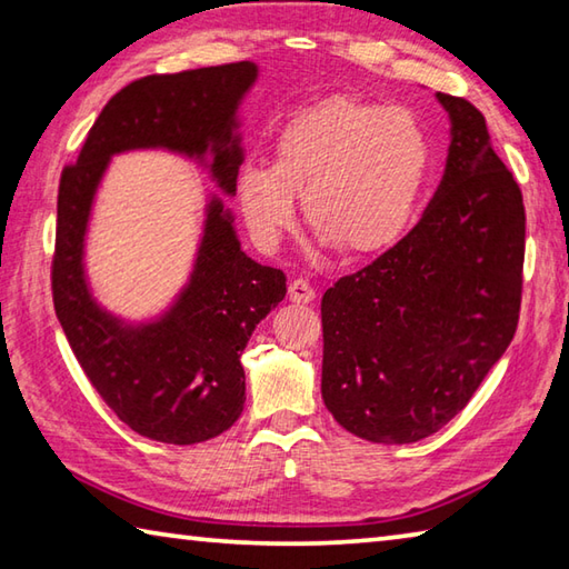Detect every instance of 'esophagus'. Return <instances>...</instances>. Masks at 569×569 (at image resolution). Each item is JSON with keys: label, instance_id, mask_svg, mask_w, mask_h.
Wrapping results in <instances>:
<instances>
[{"label": "esophagus", "instance_id": "1", "mask_svg": "<svg viewBox=\"0 0 569 569\" xmlns=\"http://www.w3.org/2000/svg\"><path fill=\"white\" fill-rule=\"evenodd\" d=\"M288 296H291L293 303H311L316 298L313 286L303 281V278H296V281L288 283Z\"/></svg>", "mask_w": 569, "mask_h": 569}]
</instances>
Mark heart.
Returning a JSON list of instances; mask_svg holds the SVG:
<instances>
[{"mask_svg":"<svg viewBox=\"0 0 569 569\" xmlns=\"http://www.w3.org/2000/svg\"><path fill=\"white\" fill-rule=\"evenodd\" d=\"M432 143L410 109L333 97L298 111L273 139L271 163H246L236 199L251 236L276 249L306 223L340 253L366 258L408 233L426 193Z\"/></svg>","mask_w":569,"mask_h":569,"instance_id":"b5f03b06","label":"heart"}]
</instances>
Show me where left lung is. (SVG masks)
I'll return each mask as SVG.
<instances>
[{"label": "left lung", "mask_w": 569, "mask_h": 569, "mask_svg": "<svg viewBox=\"0 0 569 569\" xmlns=\"http://www.w3.org/2000/svg\"><path fill=\"white\" fill-rule=\"evenodd\" d=\"M450 117L446 173L422 219L323 293L326 408L353 436L406 446L468 406L515 336L525 206L470 101Z\"/></svg>", "instance_id": "8db88e82"}]
</instances>
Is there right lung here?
I'll list each match as a JSON object with an SVG mask.
<instances>
[{
	"label": "right lung",
	"mask_w": 569,
	"mask_h": 569,
	"mask_svg": "<svg viewBox=\"0 0 569 569\" xmlns=\"http://www.w3.org/2000/svg\"><path fill=\"white\" fill-rule=\"evenodd\" d=\"M256 79L253 61H236L131 81L101 109L77 163L61 171L51 261L59 323L117 418L171 446L211 440L239 420L241 353L253 328L283 301L286 276L241 251L233 213L211 196L189 283L159 318L127 323L104 311L87 283L91 206L111 157L137 149L201 161L216 186L233 196L243 161L239 107Z\"/></svg>",
	"instance_id": "obj_1"
}]
</instances>
